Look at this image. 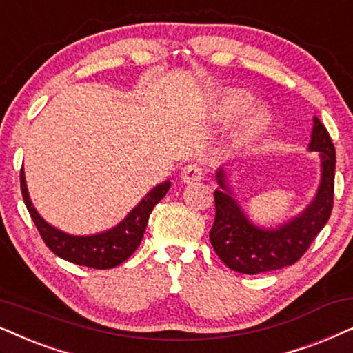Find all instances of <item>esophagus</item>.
Returning a JSON list of instances; mask_svg holds the SVG:
<instances>
[{"label":"esophagus","mask_w":353,"mask_h":353,"mask_svg":"<svg viewBox=\"0 0 353 353\" xmlns=\"http://www.w3.org/2000/svg\"><path fill=\"white\" fill-rule=\"evenodd\" d=\"M201 177H203V169H201L200 164L190 163V164H185V166L182 168L181 179L187 182V184H192V182H199V181H201Z\"/></svg>","instance_id":"34e87169"}]
</instances>
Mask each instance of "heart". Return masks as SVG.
Listing matches in <instances>:
<instances>
[{"label": "heart", "instance_id": "1", "mask_svg": "<svg viewBox=\"0 0 353 353\" xmlns=\"http://www.w3.org/2000/svg\"><path fill=\"white\" fill-rule=\"evenodd\" d=\"M252 98L243 92H229L221 97L213 106V117L218 121L228 122L245 111L250 105ZM271 117L265 108H252L237 122L232 134V142L237 147H247L266 134L270 129Z\"/></svg>", "mask_w": 353, "mask_h": 353}]
</instances>
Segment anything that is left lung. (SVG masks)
<instances>
[{
    "label": "left lung",
    "instance_id": "obj_1",
    "mask_svg": "<svg viewBox=\"0 0 353 353\" xmlns=\"http://www.w3.org/2000/svg\"><path fill=\"white\" fill-rule=\"evenodd\" d=\"M310 152H319L321 181L312 203L276 228H258L232 196L224 168L216 171L221 190H214L216 216L210 242L223 263L242 274L274 271L294 265L308 250L330 219L334 205V143L318 117H313Z\"/></svg>",
    "mask_w": 353,
    "mask_h": 353
}]
</instances>
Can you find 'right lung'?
Here are the masks:
<instances>
[{
	"label": "right lung",
	"mask_w": 353,
	"mask_h": 353,
	"mask_svg": "<svg viewBox=\"0 0 353 353\" xmlns=\"http://www.w3.org/2000/svg\"><path fill=\"white\" fill-rule=\"evenodd\" d=\"M171 182L166 181L158 184L152 192L145 195V199L121 221L119 224L110 231L93 234V236H70L53 225L39 214V211L32 205L29 190L26 184V174L21 169V190L22 199L27 210L39 229L41 239L54 255L75 265L95 268V270H110L121 263H124L132 253L137 250L147 229L150 213L163 196L168 194Z\"/></svg>",
	"instance_id": "right-lung-1"
}]
</instances>
